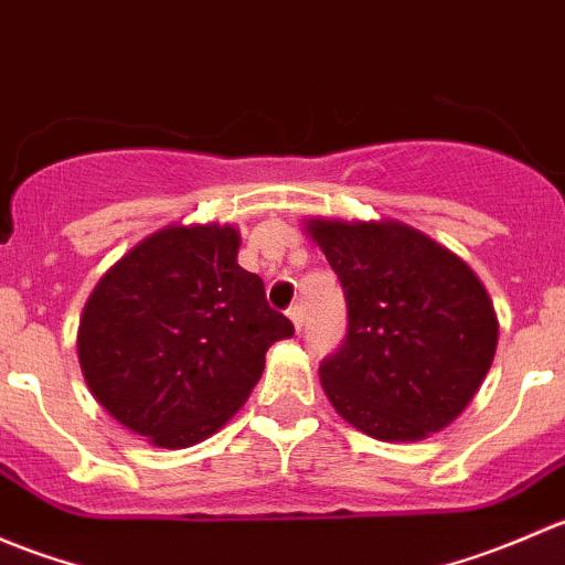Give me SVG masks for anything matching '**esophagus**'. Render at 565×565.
I'll list each match as a JSON object with an SVG mask.
<instances>
[{"label":"esophagus","mask_w":565,"mask_h":565,"mask_svg":"<svg viewBox=\"0 0 565 565\" xmlns=\"http://www.w3.org/2000/svg\"><path fill=\"white\" fill-rule=\"evenodd\" d=\"M287 317L292 319L295 330H298V333H300V328H303V306H300V303L289 306V309H287Z\"/></svg>","instance_id":"obj_1"}]
</instances>
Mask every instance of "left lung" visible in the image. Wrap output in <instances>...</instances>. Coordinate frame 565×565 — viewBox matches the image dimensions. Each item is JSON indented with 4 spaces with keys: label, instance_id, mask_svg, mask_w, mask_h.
Returning a JSON list of instances; mask_svg holds the SVG:
<instances>
[{
    "label": "left lung",
    "instance_id": "1",
    "mask_svg": "<svg viewBox=\"0 0 565 565\" xmlns=\"http://www.w3.org/2000/svg\"><path fill=\"white\" fill-rule=\"evenodd\" d=\"M347 298V335L319 363L335 413L363 435L413 443L481 388L498 317L465 259L402 221L309 218Z\"/></svg>",
    "mask_w": 565,
    "mask_h": 565
}]
</instances>
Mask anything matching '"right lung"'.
Listing matches in <instances>:
<instances>
[{"label":"right lung","mask_w":565,"mask_h":565,"mask_svg":"<svg viewBox=\"0 0 565 565\" xmlns=\"http://www.w3.org/2000/svg\"><path fill=\"white\" fill-rule=\"evenodd\" d=\"M230 224H172L106 270L84 306L78 363L100 407L158 448L207 440L295 333L237 265Z\"/></svg>","instance_id":"add662e5"}]
</instances>
